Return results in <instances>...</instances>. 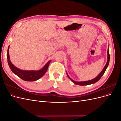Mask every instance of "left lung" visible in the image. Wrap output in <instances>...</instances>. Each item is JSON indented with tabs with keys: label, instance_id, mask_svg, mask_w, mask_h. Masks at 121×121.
I'll list each match as a JSON object with an SVG mask.
<instances>
[{
	"label": "left lung",
	"instance_id": "8db88e82",
	"mask_svg": "<svg viewBox=\"0 0 121 121\" xmlns=\"http://www.w3.org/2000/svg\"><path fill=\"white\" fill-rule=\"evenodd\" d=\"M108 60L107 62V64L105 65L104 67V68L101 71V72L99 73V74L96 78H94L92 80H89V81H82V82H77L74 81V80H73V79H72L70 77H69V76L68 75V73H67V76L68 77V78L71 80V81L73 82L76 85H81V86H84V85H90V84H92L94 83H95L96 82H97L98 81L100 80V79L101 78V77L104 74V72L106 71V69L108 68V64H109V47H108Z\"/></svg>",
	"mask_w": 121,
	"mask_h": 121
}]
</instances>
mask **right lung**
I'll return each mask as SVG.
<instances>
[{
  "label": "right lung",
  "mask_w": 121,
  "mask_h": 121,
  "mask_svg": "<svg viewBox=\"0 0 121 121\" xmlns=\"http://www.w3.org/2000/svg\"><path fill=\"white\" fill-rule=\"evenodd\" d=\"M9 46L8 49V63L9 65L14 74L21 79L26 81H35L41 78L45 74L48 69L51 60L47 62L44 66L39 70H23L14 66L10 61L9 54Z\"/></svg>",
  "instance_id": "obj_1"
}]
</instances>
